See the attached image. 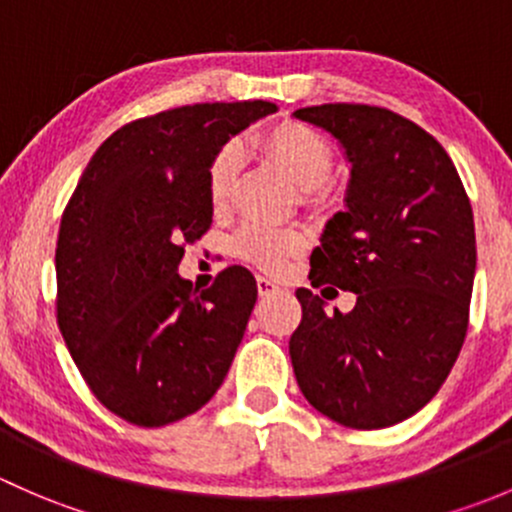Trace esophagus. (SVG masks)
<instances>
[{"label":"esophagus","mask_w":512,"mask_h":512,"mask_svg":"<svg viewBox=\"0 0 512 512\" xmlns=\"http://www.w3.org/2000/svg\"><path fill=\"white\" fill-rule=\"evenodd\" d=\"M256 288H258V293H261V295H271V293L278 291L276 283H273L271 278H266V276H256Z\"/></svg>","instance_id":"obj_1"}]
</instances>
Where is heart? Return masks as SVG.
Listing matches in <instances>:
<instances>
[{"mask_svg":"<svg viewBox=\"0 0 512 512\" xmlns=\"http://www.w3.org/2000/svg\"><path fill=\"white\" fill-rule=\"evenodd\" d=\"M258 150L266 152L276 165L291 175L303 192H320L335 170V155L330 142L303 123H278L256 138ZM241 152L239 142H226L214 152L207 170V194L214 207H224L239 182ZM315 197V194H313ZM305 239L295 229H273L263 224H246L231 241L239 258L266 271H281L291 256L303 249Z\"/></svg>","mask_w":512,"mask_h":512,"instance_id":"b5f03b06","label":"heart"}]
</instances>
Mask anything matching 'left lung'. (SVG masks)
Wrapping results in <instances>:
<instances>
[{
    "instance_id": "1",
    "label": "left lung",
    "mask_w": 512,
    "mask_h": 512,
    "mask_svg": "<svg viewBox=\"0 0 512 512\" xmlns=\"http://www.w3.org/2000/svg\"><path fill=\"white\" fill-rule=\"evenodd\" d=\"M293 115L333 135L350 162L345 212L325 224L310 283L357 295L350 313L328 315L320 295L295 291V379L337 424L384 429L434 399L466 340L471 202L444 147L392 110L325 103Z\"/></svg>"
}]
</instances>
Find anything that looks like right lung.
I'll use <instances>...</instances> for the list:
<instances>
[{
  "mask_svg": "<svg viewBox=\"0 0 512 512\" xmlns=\"http://www.w3.org/2000/svg\"><path fill=\"white\" fill-rule=\"evenodd\" d=\"M276 103H199L115 130L83 170L56 244V318L98 402L135 426H165L217 394L256 303L229 266L207 291L177 273L212 226L214 152Z\"/></svg>",
  "mask_w": 512,
  "mask_h": 512,
  "instance_id": "right-lung-1",
  "label": "right lung"
}]
</instances>
